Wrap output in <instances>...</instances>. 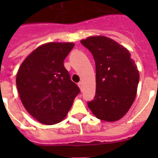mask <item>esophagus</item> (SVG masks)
<instances>
[{"label": "esophagus", "mask_w": 158, "mask_h": 158, "mask_svg": "<svg viewBox=\"0 0 158 158\" xmlns=\"http://www.w3.org/2000/svg\"><path fill=\"white\" fill-rule=\"evenodd\" d=\"M78 86L80 87L81 90V91H82V89H83V83H82L81 81L79 82V83H78Z\"/></svg>", "instance_id": "esophagus-1"}]
</instances>
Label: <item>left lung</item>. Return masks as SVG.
Masks as SVG:
<instances>
[{
  "mask_svg": "<svg viewBox=\"0 0 158 158\" xmlns=\"http://www.w3.org/2000/svg\"><path fill=\"white\" fill-rule=\"evenodd\" d=\"M93 54L96 64V95L88 106L101 120L112 122L130 109L137 93L139 73L125 47L104 36L81 41Z\"/></svg>",
  "mask_w": 158,
  "mask_h": 158,
  "instance_id": "obj_1",
  "label": "left lung"
}]
</instances>
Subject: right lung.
<instances>
[{
    "mask_svg": "<svg viewBox=\"0 0 158 158\" xmlns=\"http://www.w3.org/2000/svg\"><path fill=\"white\" fill-rule=\"evenodd\" d=\"M73 47L72 43L40 46L18 70L16 86L22 104L42 123L53 125L61 122L81 92L63 64Z\"/></svg>",
    "mask_w": 158,
    "mask_h": 158,
    "instance_id": "1",
    "label": "right lung"
}]
</instances>
